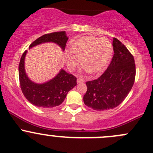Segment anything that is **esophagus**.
I'll list each match as a JSON object with an SVG mask.
<instances>
[{
    "mask_svg": "<svg viewBox=\"0 0 153 153\" xmlns=\"http://www.w3.org/2000/svg\"><path fill=\"white\" fill-rule=\"evenodd\" d=\"M84 82V80L83 79V78H78V79H77V83H78V84H82V83Z\"/></svg>",
    "mask_w": 153,
    "mask_h": 153,
    "instance_id": "esophagus-1",
    "label": "esophagus"
}]
</instances>
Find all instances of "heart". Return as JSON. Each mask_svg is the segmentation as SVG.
Segmentation results:
<instances>
[{"label": "heart", "instance_id": "heart-1", "mask_svg": "<svg viewBox=\"0 0 153 153\" xmlns=\"http://www.w3.org/2000/svg\"><path fill=\"white\" fill-rule=\"evenodd\" d=\"M70 51L66 53V61L69 69H75L80 64L92 75H99L110 62L112 46L106 38L84 36L74 41Z\"/></svg>", "mask_w": 153, "mask_h": 153}]
</instances>
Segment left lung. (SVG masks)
I'll use <instances>...</instances> for the list:
<instances>
[{
    "mask_svg": "<svg viewBox=\"0 0 153 153\" xmlns=\"http://www.w3.org/2000/svg\"><path fill=\"white\" fill-rule=\"evenodd\" d=\"M114 55L107 69L98 79L86 83L84 102L98 111L114 109L130 92L135 78V60L122 43L114 38Z\"/></svg>",
    "mask_w": 153,
    "mask_h": 153,
    "instance_id": "obj_1",
    "label": "left lung"
}]
</instances>
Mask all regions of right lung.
Masks as SVG:
<instances>
[{
    "label": "right lung",
    "mask_w": 153,
    "mask_h": 153,
    "mask_svg": "<svg viewBox=\"0 0 153 153\" xmlns=\"http://www.w3.org/2000/svg\"><path fill=\"white\" fill-rule=\"evenodd\" d=\"M68 37L64 31L46 34L35 40L29 46V49L44 43H55L64 51ZM27 51L22 55L20 61L19 81L23 94L33 105L43 108H52L59 106L66 98L67 93L77 85V78L61 69L52 79L44 84H37L27 76L24 67V61Z\"/></svg>",
    "instance_id": "1"
}]
</instances>
